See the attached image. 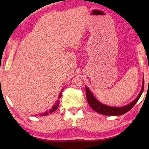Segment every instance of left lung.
I'll return each instance as SVG.
<instances>
[{"label":"left lung","instance_id":"8db88e82","mask_svg":"<svg viewBox=\"0 0 149 149\" xmlns=\"http://www.w3.org/2000/svg\"><path fill=\"white\" fill-rule=\"evenodd\" d=\"M143 89H144V78H143L142 88H141L139 94L137 97L133 101L130 102V104H128L127 105L124 106V107H110V106H107L102 104L101 102H100L99 100L95 97V96L93 95V94L89 90V88L87 86L85 87L87 100L90 107L97 112L105 116H121L125 114L126 112H127L128 111H130L132 109V108L134 107V105L137 103L138 100L139 99V98L141 97V95H142Z\"/></svg>","mask_w":149,"mask_h":149}]
</instances>
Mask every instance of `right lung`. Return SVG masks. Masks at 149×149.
Listing matches in <instances>:
<instances>
[{
    "mask_svg": "<svg viewBox=\"0 0 149 149\" xmlns=\"http://www.w3.org/2000/svg\"><path fill=\"white\" fill-rule=\"evenodd\" d=\"M62 91H63V89H62V91H61V92H62ZM61 96H62V93H60V94H59V96H58V99H60V98H61ZM59 99H58V100L56 102V103H55L53 107H52V109H50V110H49V112H47V111H46V112H45V113H42V114H41V116H47V115H49V114H50H50H51V113L54 112V111L56 110L58 108L59 103H60Z\"/></svg>",
    "mask_w": 149,
    "mask_h": 149,
    "instance_id": "right-lung-1",
    "label": "right lung"
}]
</instances>
